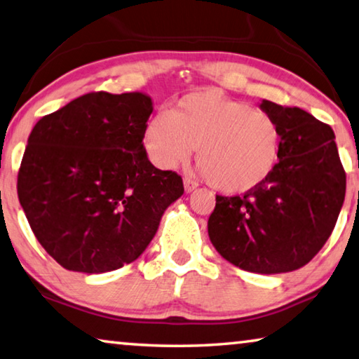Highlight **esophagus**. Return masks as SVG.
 Segmentation results:
<instances>
[{"label": "esophagus", "instance_id": "obj_1", "mask_svg": "<svg viewBox=\"0 0 359 359\" xmlns=\"http://www.w3.org/2000/svg\"><path fill=\"white\" fill-rule=\"evenodd\" d=\"M198 187V182L193 180L191 177H185L184 179V189H185V193H191L193 190H195Z\"/></svg>", "mask_w": 359, "mask_h": 359}]
</instances>
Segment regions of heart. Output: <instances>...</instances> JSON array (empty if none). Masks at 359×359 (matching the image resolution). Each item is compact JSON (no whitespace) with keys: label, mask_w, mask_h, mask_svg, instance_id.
I'll return each mask as SVG.
<instances>
[{"label":"heart","mask_w":359,"mask_h":359,"mask_svg":"<svg viewBox=\"0 0 359 359\" xmlns=\"http://www.w3.org/2000/svg\"><path fill=\"white\" fill-rule=\"evenodd\" d=\"M142 147L159 169L184 164L198 147V163L215 189L240 195L271 177L281 156L276 119L219 90L185 94L147 121Z\"/></svg>","instance_id":"heart-1"}]
</instances>
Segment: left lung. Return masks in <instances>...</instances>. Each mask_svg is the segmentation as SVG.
I'll return each instance as SVG.
<instances>
[{
    "instance_id": "8db88e82",
    "label": "left lung",
    "mask_w": 359,
    "mask_h": 359,
    "mask_svg": "<svg viewBox=\"0 0 359 359\" xmlns=\"http://www.w3.org/2000/svg\"><path fill=\"white\" fill-rule=\"evenodd\" d=\"M276 119L281 156L271 177L241 196H215L209 240L241 270H297L331 236L345 200V170L329 124L297 107L262 100Z\"/></svg>"
}]
</instances>
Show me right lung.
Returning a JSON list of instances; mask_svg holds the SVG:
<instances>
[{
  "mask_svg": "<svg viewBox=\"0 0 359 359\" xmlns=\"http://www.w3.org/2000/svg\"><path fill=\"white\" fill-rule=\"evenodd\" d=\"M153 111L144 93H89L33 128L17 195L39 244L64 269L105 273L145 251L182 177L142 147Z\"/></svg>",
  "mask_w": 359,
  "mask_h": 359,
  "instance_id": "1",
  "label": "right lung"
}]
</instances>
